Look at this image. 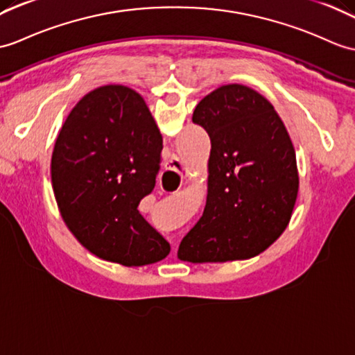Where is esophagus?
<instances>
[{"instance_id":"esophagus-1","label":"esophagus","mask_w":355,"mask_h":355,"mask_svg":"<svg viewBox=\"0 0 355 355\" xmlns=\"http://www.w3.org/2000/svg\"><path fill=\"white\" fill-rule=\"evenodd\" d=\"M184 174L186 168L183 166V162L177 157H172L168 162V168L164 169L160 178V186L164 189H169V191H175V189H180L181 183H183Z\"/></svg>"}]
</instances>
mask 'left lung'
I'll return each mask as SVG.
<instances>
[{"label":"left lung","mask_w":355,"mask_h":355,"mask_svg":"<svg viewBox=\"0 0 355 355\" xmlns=\"http://www.w3.org/2000/svg\"><path fill=\"white\" fill-rule=\"evenodd\" d=\"M192 121L211 142L209 193L202 216L178 246V259H250L291 220L300 186L292 140L266 98L242 85L204 96Z\"/></svg>","instance_id":"1"}]
</instances>
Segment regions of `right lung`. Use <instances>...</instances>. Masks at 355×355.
Wrapping results in <instances>:
<instances>
[{"label": "right lung", "mask_w": 355, "mask_h": 355, "mask_svg": "<svg viewBox=\"0 0 355 355\" xmlns=\"http://www.w3.org/2000/svg\"><path fill=\"white\" fill-rule=\"evenodd\" d=\"M163 139L144 98L110 85L81 98L55 140L51 181L64 224L100 259L144 266L169 242L137 207L153 192Z\"/></svg>", "instance_id": "1"}]
</instances>
